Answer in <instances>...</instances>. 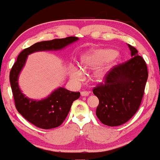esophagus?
Returning <instances> with one entry per match:
<instances>
[{"mask_svg": "<svg viewBox=\"0 0 160 160\" xmlns=\"http://www.w3.org/2000/svg\"><path fill=\"white\" fill-rule=\"evenodd\" d=\"M80 94H81V96H88L89 95V92L88 91H82Z\"/></svg>", "mask_w": 160, "mask_h": 160, "instance_id": "34e87169", "label": "esophagus"}]
</instances>
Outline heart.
Returning a JSON list of instances; mask_svg holds the SVG:
<instances>
[{"label": "heart", "mask_w": 160, "mask_h": 160, "mask_svg": "<svg viewBox=\"0 0 160 160\" xmlns=\"http://www.w3.org/2000/svg\"><path fill=\"white\" fill-rule=\"evenodd\" d=\"M117 62L118 56L115 49L111 48L91 49L86 51L80 57V66L83 71H91L99 67L95 71L94 78L96 80H102L113 68V66L117 65ZM82 71L71 67L69 70V75L74 80H81L83 78Z\"/></svg>", "instance_id": "obj_1"}]
</instances>
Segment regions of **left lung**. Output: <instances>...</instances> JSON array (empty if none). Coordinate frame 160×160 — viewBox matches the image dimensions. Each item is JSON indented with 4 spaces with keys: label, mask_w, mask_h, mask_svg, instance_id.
<instances>
[{
    "label": "left lung",
    "mask_w": 160,
    "mask_h": 160,
    "mask_svg": "<svg viewBox=\"0 0 160 160\" xmlns=\"http://www.w3.org/2000/svg\"><path fill=\"white\" fill-rule=\"evenodd\" d=\"M132 58L112 68L104 83L93 89L99 104L96 116L108 126L124 124L135 115L141 103L148 78V68L138 50L128 44Z\"/></svg>",
    "instance_id": "left-lung-1"
}]
</instances>
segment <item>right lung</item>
<instances>
[{"mask_svg": "<svg viewBox=\"0 0 160 160\" xmlns=\"http://www.w3.org/2000/svg\"><path fill=\"white\" fill-rule=\"evenodd\" d=\"M78 40L76 37H68L34 43L19 53L11 69L10 81L16 110L25 120L37 127L50 129L59 126L68 114L73 102L80 98V93L59 87L41 100L28 98L22 92L18 82L28 56L40 51L61 50Z\"/></svg>", "mask_w": 160, "mask_h": 160, "instance_id": "right-lung-1", "label": "right lung"}]
</instances>
